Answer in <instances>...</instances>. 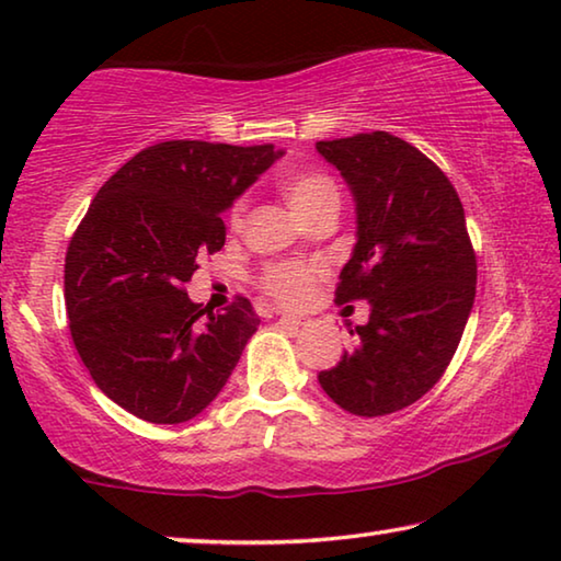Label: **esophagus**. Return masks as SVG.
<instances>
[{
    "mask_svg": "<svg viewBox=\"0 0 561 561\" xmlns=\"http://www.w3.org/2000/svg\"><path fill=\"white\" fill-rule=\"evenodd\" d=\"M275 316H278V321H280V323H288V325H304V318H298V316L280 313V310H275Z\"/></svg>",
    "mask_w": 561,
    "mask_h": 561,
    "instance_id": "esophagus-1",
    "label": "esophagus"
}]
</instances>
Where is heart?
<instances>
[{
  "instance_id": "b5f03b06",
  "label": "heart",
  "mask_w": 561,
  "mask_h": 561,
  "mask_svg": "<svg viewBox=\"0 0 561 561\" xmlns=\"http://www.w3.org/2000/svg\"><path fill=\"white\" fill-rule=\"evenodd\" d=\"M283 195L304 220H313L329 208H339V185L333 178L321 170H296L283 178ZM248 195L236 197V203L228 210V222L232 230H243L248 215ZM323 275V268L316 263H298L283 261L265 265L257 275V286L263 288L265 296H271L275 304L298 308L306 306L313 296L316 283Z\"/></svg>"
}]
</instances>
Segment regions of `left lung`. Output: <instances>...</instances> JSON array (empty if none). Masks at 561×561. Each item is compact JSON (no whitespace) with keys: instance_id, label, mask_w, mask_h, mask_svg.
I'll list each match as a JSON object with an SVG mask.
<instances>
[{"instance_id":"8db88e82","label":"left lung","mask_w":561,"mask_h":561,"mask_svg":"<svg viewBox=\"0 0 561 561\" xmlns=\"http://www.w3.org/2000/svg\"><path fill=\"white\" fill-rule=\"evenodd\" d=\"M356 197L358 243L335 304L368 300L356 346L318 374L323 391L356 416L416 403L449 368L477 296L459 193L424 152L391 133L316 142Z\"/></svg>"}]
</instances>
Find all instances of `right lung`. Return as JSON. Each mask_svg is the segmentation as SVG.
<instances>
[{
	"instance_id": "obj_1",
	"label": "right lung",
	"mask_w": 561,
	"mask_h": 561,
	"mask_svg": "<svg viewBox=\"0 0 561 561\" xmlns=\"http://www.w3.org/2000/svg\"><path fill=\"white\" fill-rule=\"evenodd\" d=\"M275 145L168 140L112 175L65 255V306L84 368L117 407L150 424H183L220 393L261 323L251 300L220 313L185 283L226 245L222 213Z\"/></svg>"
}]
</instances>
